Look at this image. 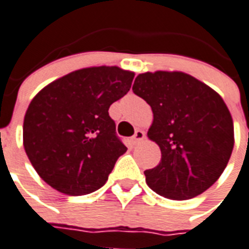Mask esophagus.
<instances>
[{
    "label": "esophagus",
    "instance_id": "34e87169",
    "mask_svg": "<svg viewBox=\"0 0 249 249\" xmlns=\"http://www.w3.org/2000/svg\"><path fill=\"white\" fill-rule=\"evenodd\" d=\"M144 140V132L143 130H137L136 133H134V136L132 137V143L136 144L138 143V142H141V141Z\"/></svg>",
    "mask_w": 249,
    "mask_h": 249
}]
</instances>
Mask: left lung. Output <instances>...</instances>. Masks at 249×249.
Instances as JSON below:
<instances>
[{
	"label": "left lung",
	"mask_w": 249,
	"mask_h": 249,
	"mask_svg": "<svg viewBox=\"0 0 249 249\" xmlns=\"http://www.w3.org/2000/svg\"><path fill=\"white\" fill-rule=\"evenodd\" d=\"M133 91L151 106L147 137L160 147L161 160L144 170L156 194L187 200L220 178L234 147V124L217 91L185 72L140 73Z\"/></svg>",
	"instance_id": "1"
}]
</instances>
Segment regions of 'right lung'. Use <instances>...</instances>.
Segmentation results:
<instances>
[{
	"instance_id": "add662e5",
	"label": "right lung",
	"mask_w": 249,
	"mask_h": 249,
	"mask_svg": "<svg viewBox=\"0 0 249 249\" xmlns=\"http://www.w3.org/2000/svg\"><path fill=\"white\" fill-rule=\"evenodd\" d=\"M134 72L112 66L77 70L46 85L29 103L23 144L53 189L72 196L101 189L126 147L108 108L128 93Z\"/></svg>"
}]
</instances>
